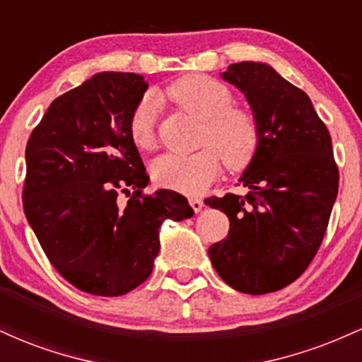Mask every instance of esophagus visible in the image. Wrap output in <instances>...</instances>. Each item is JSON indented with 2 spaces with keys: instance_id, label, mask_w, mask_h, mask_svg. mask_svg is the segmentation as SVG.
<instances>
[{
  "instance_id": "obj_1",
  "label": "esophagus",
  "mask_w": 362,
  "mask_h": 362,
  "mask_svg": "<svg viewBox=\"0 0 362 362\" xmlns=\"http://www.w3.org/2000/svg\"><path fill=\"white\" fill-rule=\"evenodd\" d=\"M189 202H190V206H192V209L195 211V213H201L202 207H204V201H202V199L192 197Z\"/></svg>"
}]
</instances>
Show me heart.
<instances>
[{"label":"heart","instance_id":"heart-1","mask_svg":"<svg viewBox=\"0 0 362 362\" xmlns=\"http://www.w3.org/2000/svg\"><path fill=\"white\" fill-rule=\"evenodd\" d=\"M178 109L204 120L201 143L192 155H163L153 163V178L165 189L195 195L218 177L221 160L238 172L247 168L260 146V124L248 107L233 103V93L214 78L189 74L165 90ZM156 105L146 98L129 119V136L136 148L148 151L156 143Z\"/></svg>","mask_w":362,"mask_h":362}]
</instances>
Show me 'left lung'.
<instances>
[{"mask_svg": "<svg viewBox=\"0 0 362 362\" xmlns=\"http://www.w3.org/2000/svg\"><path fill=\"white\" fill-rule=\"evenodd\" d=\"M221 76L245 93L262 138L240 178L247 195L206 199L230 219L209 259L240 293H274L317 255L337 199L339 168L328 129L305 91L264 62H235Z\"/></svg>", "mask_w": 362, "mask_h": 362, "instance_id": "obj_1", "label": "left lung"}]
</instances>
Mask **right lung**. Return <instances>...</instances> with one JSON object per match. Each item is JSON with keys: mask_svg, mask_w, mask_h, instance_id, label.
I'll use <instances>...</instances> for the list:
<instances>
[{"mask_svg": "<svg viewBox=\"0 0 362 362\" xmlns=\"http://www.w3.org/2000/svg\"><path fill=\"white\" fill-rule=\"evenodd\" d=\"M146 88L136 73L95 74L51 103L25 149L27 221L54 269L95 296L143 284L160 252L161 223L194 214L182 194L143 192L149 177L129 119Z\"/></svg>", "mask_w": 362, "mask_h": 362, "instance_id": "obj_1", "label": "right lung"}]
</instances>
